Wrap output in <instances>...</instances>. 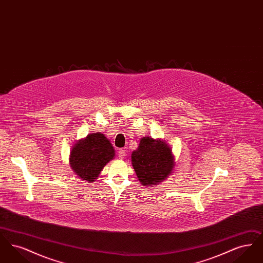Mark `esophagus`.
Masks as SVG:
<instances>
[{
	"instance_id": "esophagus-1",
	"label": "esophagus",
	"mask_w": 263,
	"mask_h": 263,
	"mask_svg": "<svg viewBox=\"0 0 263 263\" xmlns=\"http://www.w3.org/2000/svg\"><path fill=\"white\" fill-rule=\"evenodd\" d=\"M117 155H118V158H119L120 160H124L126 156V150H124V149H120V150L117 152Z\"/></svg>"
}]
</instances>
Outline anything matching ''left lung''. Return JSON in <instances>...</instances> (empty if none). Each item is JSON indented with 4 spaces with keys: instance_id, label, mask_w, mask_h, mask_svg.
I'll use <instances>...</instances> for the list:
<instances>
[{
    "instance_id": "obj_1",
    "label": "left lung",
    "mask_w": 263,
    "mask_h": 263,
    "mask_svg": "<svg viewBox=\"0 0 263 263\" xmlns=\"http://www.w3.org/2000/svg\"><path fill=\"white\" fill-rule=\"evenodd\" d=\"M131 162L138 179L144 186L157 185L171 175L175 166L172 149L161 139L143 137Z\"/></svg>"
}]
</instances>
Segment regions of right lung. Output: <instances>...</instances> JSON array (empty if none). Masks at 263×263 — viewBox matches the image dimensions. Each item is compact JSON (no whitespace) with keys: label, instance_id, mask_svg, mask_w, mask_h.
<instances>
[{"label":"right lung","instance_id":"1","mask_svg":"<svg viewBox=\"0 0 263 263\" xmlns=\"http://www.w3.org/2000/svg\"><path fill=\"white\" fill-rule=\"evenodd\" d=\"M115 156L109 140L100 132L79 140L70 153V166L80 178L93 182L104 165Z\"/></svg>","mask_w":263,"mask_h":263}]
</instances>
